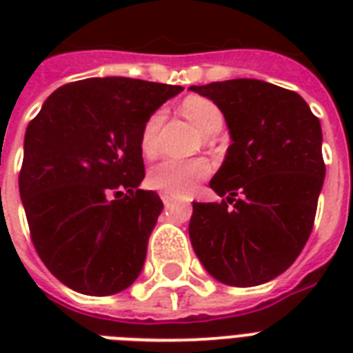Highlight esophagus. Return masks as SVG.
I'll list each match as a JSON object with an SVG mask.
<instances>
[{"label":"esophagus","instance_id":"34e87169","mask_svg":"<svg viewBox=\"0 0 353 353\" xmlns=\"http://www.w3.org/2000/svg\"><path fill=\"white\" fill-rule=\"evenodd\" d=\"M161 199H163V203L170 205L172 201H176V196L170 192H161Z\"/></svg>","mask_w":353,"mask_h":353}]
</instances>
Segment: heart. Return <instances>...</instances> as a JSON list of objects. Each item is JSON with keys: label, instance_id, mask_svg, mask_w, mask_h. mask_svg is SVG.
I'll list each match as a JSON object with an SVG mask.
<instances>
[{"label": "heart", "instance_id": "1", "mask_svg": "<svg viewBox=\"0 0 353 353\" xmlns=\"http://www.w3.org/2000/svg\"><path fill=\"white\" fill-rule=\"evenodd\" d=\"M181 113L194 126L207 135L220 132L223 126V113L214 102L205 97H187L181 102ZM165 121V113L157 110L146 119L141 128L139 146L144 157L154 159L159 152V132ZM210 174V163L203 157L196 159H165L150 170L148 185L155 190L170 192L174 196H183L196 190L199 181Z\"/></svg>", "mask_w": 353, "mask_h": 353}]
</instances>
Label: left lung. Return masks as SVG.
<instances>
[{
    "instance_id": "left-lung-1",
    "label": "left lung",
    "mask_w": 353,
    "mask_h": 353,
    "mask_svg": "<svg viewBox=\"0 0 353 353\" xmlns=\"http://www.w3.org/2000/svg\"><path fill=\"white\" fill-rule=\"evenodd\" d=\"M190 90L220 108L232 141L210 179L227 199L192 203L194 251L223 284L269 282L295 262L312 234L326 174L321 122L299 93L262 80Z\"/></svg>"
}]
</instances>
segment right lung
I'll return each instance as SVG.
<instances>
[{
  "instance_id": "add662e5",
  "label": "right lung",
  "mask_w": 353,
  "mask_h": 353,
  "mask_svg": "<svg viewBox=\"0 0 353 353\" xmlns=\"http://www.w3.org/2000/svg\"><path fill=\"white\" fill-rule=\"evenodd\" d=\"M181 85L106 77L58 88L27 126L19 196L46 268L84 295H113L143 269L163 210L144 177L146 119Z\"/></svg>"
}]
</instances>
